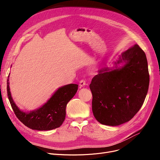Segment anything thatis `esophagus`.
I'll return each mask as SVG.
<instances>
[{
	"mask_svg": "<svg viewBox=\"0 0 160 160\" xmlns=\"http://www.w3.org/2000/svg\"><path fill=\"white\" fill-rule=\"evenodd\" d=\"M79 85L81 86V87H83L85 85H86V81L84 80H81L80 81V83Z\"/></svg>",
	"mask_w": 160,
	"mask_h": 160,
	"instance_id": "esophagus-1",
	"label": "esophagus"
}]
</instances>
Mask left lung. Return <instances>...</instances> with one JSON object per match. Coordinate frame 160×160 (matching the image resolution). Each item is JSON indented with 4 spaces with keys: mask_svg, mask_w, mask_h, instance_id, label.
Returning <instances> with one entry per match:
<instances>
[{
    "mask_svg": "<svg viewBox=\"0 0 160 160\" xmlns=\"http://www.w3.org/2000/svg\"><path fill=\"white\" fill-rule=\"evenodd\" d=\"M121 62L124 65L118 67ZM114 65L100 69L89 85L94 117L112 127L133 118L143 104L149 86L147 57L138 45L123 52Z\"/></svg>",
    "mask_w": 160,
    "mask_h": 160,
    "instance_id": "left-lung-1",
    "label": "left lung"
}]
</instances>
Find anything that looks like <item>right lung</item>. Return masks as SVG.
<instances>
[{
  "label": "right lung",
  "instance_id": "1",
  "mask_svg": "<svg viewBox=\"0 0 160 160\" xmlns=\"http://www.w3.org/2000/svg\"><path fill=\"white\" fill-rule=\"evenodd\" d=\"M78 87L77 84L71 83L60 88L44 105L27 113L15 104L10 93L9 78L7 80L8 97L16 117L27 127L36 130H50L60 127L65 118L67 104L77 93Z\"/></svg>",
  "mask_w": 160,
  "mask_h": 160
}]
</instances>
